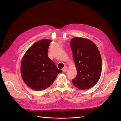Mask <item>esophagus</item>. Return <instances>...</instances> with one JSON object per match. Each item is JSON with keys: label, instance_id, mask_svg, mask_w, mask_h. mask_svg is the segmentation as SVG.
Returning <instances> with one entry per match:
<instances>
[{"label": "esophagus", "instance_id": "34e87169", "mask_svg": "<svg viewBox=\"0 0 121 121\" xmlns=\"http://www.w3.org/2000/svg\"><path fill=\"white\" fill-rule=\"evenodd\" d=\"M68 69V68L67 67H65L64 68L62 69V71L63 72H66Z\"/></svg>", "mask_w": 121, "mask_h": 121}]
</instances>
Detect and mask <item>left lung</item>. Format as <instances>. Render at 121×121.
<instances>
[{
  "mask_svg": "<svg viewBox=\"0 0 121 121\" xmlns=\"http://www.w3.org/2000/svg\"><path fill=\"white\" fill-rule=\"evenodd\" d=\"M71 48L77 70L73 84L80 90H87L98 82L102 70L101 57L97 46L86 38L75 37Z\"/></svg>",
  "mask_w": 121,
  "mask_h": 121,
  "instance_id": "8db88e82",
  "label": "left lung"
}]
</instances>
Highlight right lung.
Instances as JSON below:
<instances>
[{"mask_svg": "<svg viewBox=\"0 0 121 121\" xmlns=\"http://www.w3.org/2000/svg\"><path fill=\"white\" fill-rule=\"evenodd\" d=\"M52 40L43 39L32 44L24 54L21 62L22 78L27 86L42 91L52 85L57 75L62 72L48 57Z\"/></svg>", "mask_w": 121, "mask_h": 121, "instance_id": "add662e5", "label": "right lung"}]
</instances>
